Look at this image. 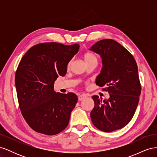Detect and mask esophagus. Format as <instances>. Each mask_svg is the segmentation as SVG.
Listing matches in <instances>:
<instances>
[{
  "mask_svg": "<svg viewBox=\"0 0 157 157\" xmlns=\"http://www.w3.org/2000/svg\"><path fill=\"white\" fill-rule=\"evenodd\" d=\"M86 98H87L86 95L84 94H82L79 95L78 97V99L79 101H82V100H84V99H86Z\"/></svg>",
  "mask_w": 157,
  "mask_h": 157,
  "instance_id": "obj_1",
  "label": "esophagus"
}]
</instances>
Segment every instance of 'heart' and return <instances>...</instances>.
Listing matches in <instances>:
<instances>
[{
	"instance_id": "heart-1",
	"label": "heart",
	"mask_w": 157,
	"mask_h": 157,
	"mask_svg": "<svg viewBox=\"0 0 157 157\" xmlns=\"http://www.w3.org/2000/svg\"><path fill=\"white\" fill-rule=\"evenodd\" d=\"M83 58L85 61V63H88L90 62V61H94V60H97V57L95 56L94 54L90 53V52H87V53H85L83 56ZM70 63L68 64V66H69Z\"/></svg>"
}]
</instances>
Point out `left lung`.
<instances>
[{
  "label": "left lung",
  "instance_id": "left-lung-1",
  "mask_svg": "<svg viewBox=\"0 0 157 157\" xmlns=\"http://www.w3.org/2000/svg\"><path fill=\"white\" fill-rule=\"evenodd\" d=\"M89 50L101 56L103 67L96 83L105 86L103 90L109 94V98L103 101L92 96L91 120L103 132L121 129L132 120L138 105L141 88L136 61L124 46L112 39L99 40Z\"/></svg>",
  "mask_w": 157,
  "mask_h": 157
}]
</instances>
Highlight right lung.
I'll return each instance as SVG.
<instances>
[{"instance_id": "1", "label": "right lung", "mask_w": 157, "mask_h": 157, "mask_svg": "<svg viewBox=\"0 0 157 157\" xmlns=\"http://www.w3.org/2000/svg\"><path fill=\"white\" fill-rule=\"evenodd\" d=\"M79 46L58 42L38 44L26 52L19 63L15 77L19 106L35 132L52 136L67 126L78 98L72 92L56 93L54 84L59 76L65 75Z\"/></svg>"}]
</instances>
